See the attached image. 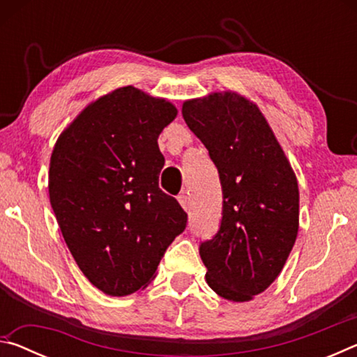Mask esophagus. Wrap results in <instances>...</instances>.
Instances as JSON below:
<instances>
[{
  "mask_svg": "<svg viewBox=\"0 0 357 357\" xmlns=\"http://www.w3.org/2000/svg\"><path fill=\"white\" fill-rule=\"evenodd\" d=\"M178 200H179V203H181V206H183L185 211L190 209V198L187 197L185 193H183V195H179Z\"/></svg>",
  "mask_w": 357,
  "mask_h": 357,
  "instance_id": "1",
  "label": "esophagus"
}]
</instances>
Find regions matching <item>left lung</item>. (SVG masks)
<instances>
[{"label": "left lung", "instance_id": "1", "mask_svg": "<svg viewBox=\"0 0 357 357\" xmlns=\"http://www.w3.org/2000/svg\"><path fill=\"white\" fill-rule=\"evenodd\" d=\"M183 116L219 172V231L200 244L206 282L228 301L245 302L280 274L299 228L294 172L253 102L236 93L185 100Z\"/></svg>", "mask_w": 357, "mask_h": 357}]
</instances>
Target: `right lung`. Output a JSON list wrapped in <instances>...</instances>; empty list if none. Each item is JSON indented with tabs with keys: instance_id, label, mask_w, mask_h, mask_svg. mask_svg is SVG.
Returning a JSON list of instances; mask_svg holds the SVG:
<instances>
[{
	"instance_id": "add662e5",
	"label": "right lung",
	"mask_w": 357,
	"mask_h": 357,
	"mask_svg": "<svg viewBox=\"0 0 357 357\" xmlns=\"http://www.w3.org/2000/svg\"><path fill=\"white\" fill-rule=\"evenodd\" d=\"M176 107L134 86L102 96L59 135L50 204L72 257L96 288L128 296L154 279L187 214L159 187L157 138Z\"/></svg>"
}]
</instances>
